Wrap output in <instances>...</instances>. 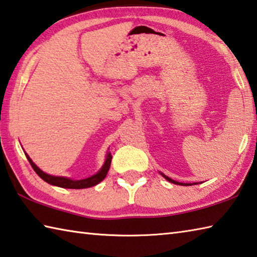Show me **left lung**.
Instances as JSON below:
<instances>
[{
  "mask_svg": "<svg viewBox=\"0 0 257 257\" xmlns=\"http://www.w3.org/2000/svg\"><path fill=\"white\" fill-rule=\"evenodd\" d=\"M162 174V176L163 177H165V179H167L168 182H170V183H173V184H175V185H182V186H190V185H197L196 183H194V184H187V183H179V182H176V180H174V179H172V178H169L168 176H166V175H164L163 173H160Z\"/></svg>",
  "mask_w": 257,
  "mask_h": 257,
  "instance_id": "left-lung-1",
  "label": "left lung"
}]
</instances>
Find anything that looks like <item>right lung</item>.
Listing matches in <instances>:
<instances>
[{"instance_id": "add662e5", "label": "right lung", "mask_w": 257, "mask_h": 257, "mask_svg": "<svg viewBox=\"0 0 257 257\" xmlns=\"http://www.w3.org/2000/svg\"><path fill=\"white\" fill-rule=\"evenodd\" d=\"M24 154H25V156H27L29 163H30V165L32 166L34 172L37 173L39 175V177L42 178L44 182H47L50 185L58 186V187H61V188H71V189L89 188V187H92V186L98 185L100 182H102V180L105 178V176H107L108 172H109L110 165H111V159H112L111 154L108 152L107 156H105L104 164L102 165V167L100 168V170L97 174L90 176V177H88V178L74 180V179L68 178V177H61V176H52V175H49L47 173H44L43 170L40 169L38 166L32 162V159L30 158V156L27 153H24Z\"/></svg>"}]
</instances>
